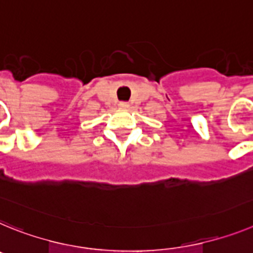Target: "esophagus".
<instances>
[{"label": "esophagus", "instance_id": "34e87169", "mask_svg": "<svg viewBox=\"0 0 253 253\" xmlns=\"http://www.w3.org/2000/svg\"><path fill=\"white\" fill-rule=\"evenodd\" d=\"M128 102H120L119 103V107H120V109H128Z\"/></svg>", "mask_w": 253, "mask_h": 253}]
</instances>
